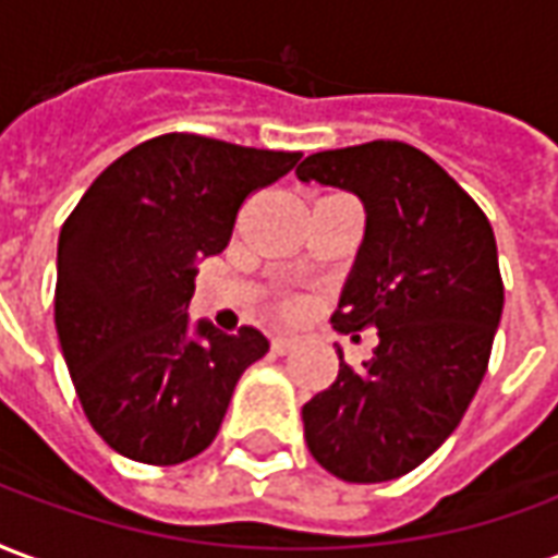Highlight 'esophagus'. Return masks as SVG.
Listing matches in <instances>:
<instances>
[{
    "instance_id": "34e87169",
    "label": "esophagus",
    "mask_w": 558,
    "mask_h": 558,
    "mask_svg": "<svg viewBox=\"0 0 558 558\" xmlns=\"http://www.w3.org/2000/svg\"><path fill=\"white\" fill-rule=\"evenodd\" d=\"M296 344H300V339H296V336H276L274 339V351L276 353H291L296 348Z\"/></svg>"
}]
</instances>
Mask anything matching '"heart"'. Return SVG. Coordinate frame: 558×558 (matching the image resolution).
Wrapping results in <instances>:
<instances>
[{
	"label": "heart",
	"instance_id": "heart-1",
	"mask_svg": "<svg viewBox=\"0 0 558 558\" xmlns=\"http://www.w3.org/2000/svg\"><path fill=\"white\" fill-rule=\"evenodd\" d=\"M300 300H296V296H282V300H279V312H282L284 318H294V315H300Z\"/></svg>",
	"mask_w": 558,
	"mask_h": 558
}]
</instances>
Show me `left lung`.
Segmentation results:
<instances>
[{
  "label": "left lung",
  "mask_w": 558,
  "mask_h": 558,
  "mask_svg": "<svg viewBox=\"0 0 558 558\" xmlns=\"http://www.w3.org/2000/svg\"><path fill=\"white\" fill-rule=\"evenodd\" d=\"M296 178L360 195L365 238L332 327L380 339L360 368L339 351L336 384L303 408L308 451L344 482H389L440 449L485 377L506 300L494 229L408 142L320 150Z\"/></svg>",
  "instance_id": "left-lung-1"
}]
</instances>
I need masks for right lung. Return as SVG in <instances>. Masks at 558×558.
I'll use <instances>...</instances> for the list:
<instances>
[{
  "mask_svg": "<svg viewBox=\"0 0 558 558\" xmlns=\"http://www.w3.org/2000/svg\"><path fill=\"white\" fill-rule=\"evenodd\" d=\"M296 160L300 150L162 133L121 154L64 219L56 329L109 449L172 466L214 442L240 374L270 341L210 324L190 336L193 262L226 250L243 202Z\"/></svg>",
  "mask_w": 558,
  "mask_h": 558,
  "instance_id": "1",
  "label": "right lung"
}]
</instances>
